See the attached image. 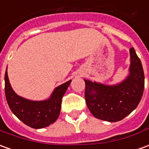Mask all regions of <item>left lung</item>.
<instances>
[{
    "label": "left lung",
    "instance_id": "obj_1",
    "mask_svg": "<svg viewBox=\"0 0 149 149\" xmlns=\"http://www.w3.org/2000/svg\"><path fill=\"white\" fill-rule=\"evenodd\" d=\"M130 75L115 86H105L85 80V99L94 117L104 121H121L137 108L144 89L142 63L132 47L130 49Z\"/></svg>",
    "mask_w": 149,
    "mask_h": 149
}]
</instances>
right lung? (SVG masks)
<instances>
[{
    "label": "right lung",
    "instance_id": "obj_1",
    "mask_svg": "<svg viewBox=\"0 0 149 149\" xmlns=\"http://www.w3.org/2000/svg\"><path fill=\"white\" fill-rule=\"evenodd\" d=\"M71 80L55 88L49 100L32 101L16 95L9 81L7 68L5 74V92L6 101L12 113L25 125L34 129L48 126L58 119L61 109L62 98Z\"/></svg>",
    "mask_w": 149,
    "mask_h": 149
}]
</instances>
